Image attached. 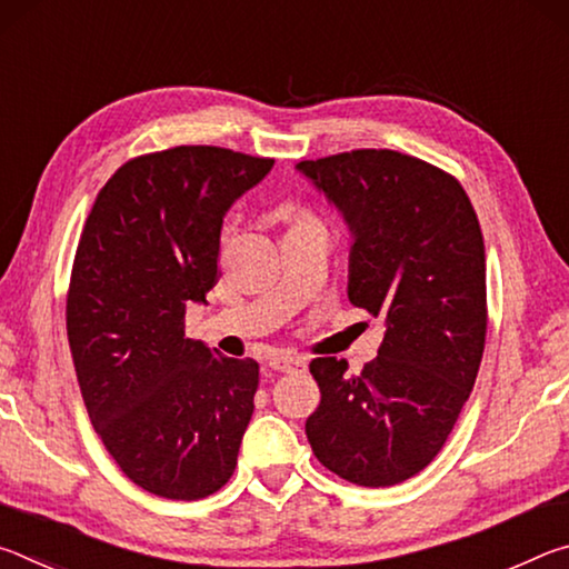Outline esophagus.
I'll use <instances>...</instances> for the list:
<instances>
[{
	"instance_id": "1",
	"label": "esophagus",
	"mask_w": 569,
	"mask_h": 569,
	"mask_svg": "<svg viewBox=\"0 0 569 569\" xmlns=\"http://www.w3.org/2000/svg\"><path fill=\"white\" fill-rule=\"evenodd\" d=\"M268 366H271L273 371H303L306 369V359L303 356H296V353H276L268 359Z\"/></svg>"
}]
</instances>
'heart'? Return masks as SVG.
<instances>
[{"instance_id": "obj_1", "label": "heart", "mask_w": 569, "mask_h": 569, "mask_svg": "<svg viewBox=\"0 0 569 569\" xmlns=\"http://www.w3.org/2000/svg\"><path fill=\"white\" fill-rule=\"evenodd\" d=\"M296 220H311V216H308L306 210H298V213L293 216V223H296Z\"/></svg>"}]
</instances>
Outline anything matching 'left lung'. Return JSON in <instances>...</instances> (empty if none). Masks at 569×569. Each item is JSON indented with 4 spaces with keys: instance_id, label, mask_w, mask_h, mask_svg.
Segmentation results:
<instances>
[{
    "instance_id": "1",
    "label": "left lung",
    "mask_w": 569,
    "mask_h": 569,
    "mask_svg": "<svg viewBox=\"0 0 569 569\" xmlns=\"http://www.w3.org/2000/svg\"><path fill=\"white\" fill-rule=\"evenodd\" d=\"M296 170L351 233L349 301L383 319L379 356L311 361L321 403L306 437L326 469L391 487L445 447L475 387L487 336L485 240L465 188L397 150H351Z\"/></svg>"
}]
</instances>
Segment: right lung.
Here are the masks:
<instances>
[{
	"mask_svg": "<svg viewBox=\"0 0 569 569\" xmlns=\"http://www.w3.org/2000/svg\"><path fill=\"white\" fill-rule=\"evenodd\" d=\"M271 168L213 146L150 152L84 220L67 293L77 381L104 449L150 495L203 499L238 465L258 363L186 339V308L218 281L228 208Z\"/></svg>",
	"mask_w": 569,
	"mask_h": 569,
	"instance_id": "1",
	"label": "right lung"
}]
</instances>
